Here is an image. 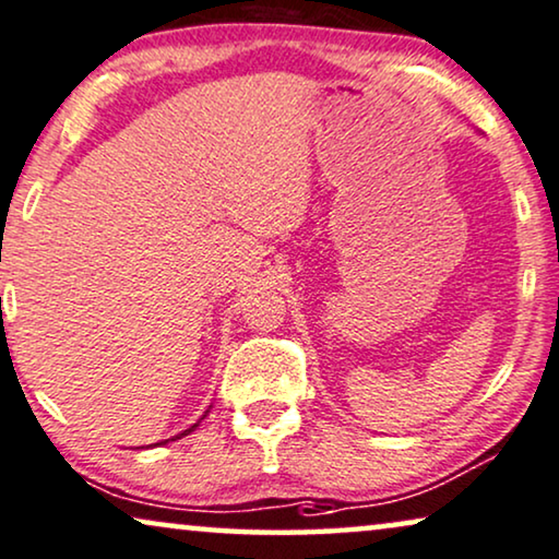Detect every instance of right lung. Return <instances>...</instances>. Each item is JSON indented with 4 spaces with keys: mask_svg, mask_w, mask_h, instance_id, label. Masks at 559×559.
<instances>
[{
    "mask_svg": "<svg viewBox=\"0 0 559 559\" xmlns=\"http://www.w3.org/2000/svg\"><path fill=\"white\" fill-rule=\"evenodd\" d=\"M207 413H210V411H207ZM207 413H204V415H207ZM204 415H202V418H204ZM198 426H200V423H194V426H192V428H187V430H185V433H179V436H175V438H169V440H179V438H182V436H190V433H192V430H194V428H198ZM169 440H162V443H169ZM162 443H154V445H162Z\"/></svg>",
    "mask_w": 559,
    "mask_h": 559,
    "instance_id": "obj_1",
    "label": "right lung"
}]
</instances>
